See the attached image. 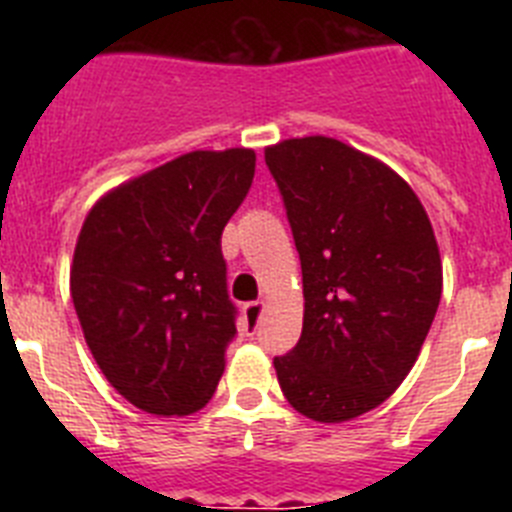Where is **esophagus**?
Instances as JSON below:
<instances>
[{
    "label": "esophagus",
    "instance_id": "34e87169",
    "mask_svg": "<svg viewBox=\"0 0 512 512\" xmlns=\"http://www.w3.org/2000/svg\"><path fill=\"white\" fill-rule=\"evenodd\" d=\"M261 312H264V302H248L246 305V320H248V328L256 330L259 328V320H261Z\"/></svg>",
    "mask_w": 512,
    "mask_h": 512
}]
</instances>
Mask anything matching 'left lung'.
Listing matches in <instances>:
<instances>
[{
  "label": "left lung",
  "instance_id": "8db88e82",
  "mask_svg": "<svg viewBox=\"0 0 512 512\" xmlns=\"http://www.w3.org/2000/svg\"><path fill=\"white\" fill-rule=\"evenodd\" d=\"M302 264L305 318L274 356L297 413L341 423L382 405L420 354L438 302L441 256L413 189L377 158L310 135L266 148Z\"/></svg>",
  "mask_w": 512,
  "mask_h": 512
}]
</instances>
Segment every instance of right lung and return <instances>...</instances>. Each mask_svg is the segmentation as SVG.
Listing matches in <instances>:
<instances>
[{"label": "right lung", "mask_w": 512, "mask_h": 512, "mask_svg": "<svg viewBox=\"0 0 512 512\" xmlns=\"http://www.w3.org/2000/svg\"><path fill=\"white\" fill-rule=\"evenodd\" d=\"M253 171L248 148L184 153L112 189L81 225L76 315L107 382L135 408L197 413L223 377L238 307L220 238Z\"/></svg>", "instance_id": "obj_1"}]
</instances>
